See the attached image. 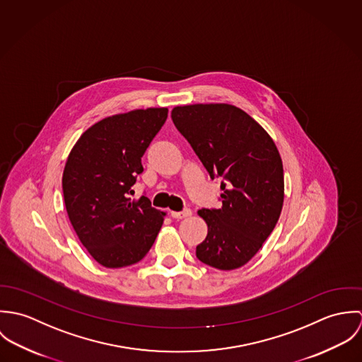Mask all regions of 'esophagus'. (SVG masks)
Here are the masks:
<instances>
[{
  "label": "esophagus",
  "mask_w": 362,
  "mask_h": 362,
  "mask_svg": "<svg viewBox=\"0 0 362 362\" xmlns=\"http://www.w3.org/2000/svg\"><path fill=\"white\" fill-rule=\"evenodd\" d=\"M170 214L174 218H184V217H189L192 214V211H191V209H184L182 211H171Z\"/></svg>",
  "instance_id": "obj_1"
}]
</instances>
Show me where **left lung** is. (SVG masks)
<instances>
[{
	"label": "left lung",
	"mask_w": 362,
	"mask_h": 362,
	"mask_svg": "<svg viewBox=\"0 0 362 362\" xmlns=\"http://www.w3.org/2000/svg\"><path fill=\"white\" fill-rule=\"evenodd\" d=\"M171 118L211 180L220 177V209H201L207 235L197 258L220 270L244 266L273 231L283 207L284 175L269 134L231 104L174 107Z\"/></svg>",
	"instance_id": "left-lung-1"
}]
</instances>
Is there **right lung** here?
Listing matches in <instances>:
<instances>
[{
    "instance_id": "1",
    "label": "right lung",
    "mask_w": 362,
    "mask_h": 362,
    "mask_svg": "<svg viewBox=\"0 0 362 362\" xmlns=\"http://www.w3.org/2000/svg\"><path fill=\"white\" fill-rule=\"evenodd\" d=\"M168 110L146 108L107 117L86 129L62 174L69 221L88 252L104 267H124L149 252L165 213L131 187Z\"/></svg>"
}]
</instances>
